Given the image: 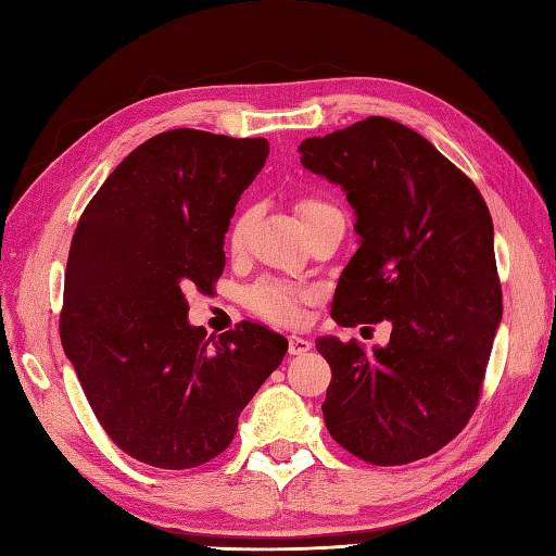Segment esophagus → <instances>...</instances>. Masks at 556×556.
Returning <instances> with one entry per match:
<instances>
[{
	"mask_svg": "<svg viewBox=\"0 0 556 556\" xmlns=\"http://www.w3.org/2000/svg\"><path fill=\"white\" fill-rule=\"evenodd\" d=\"M308 349H311V342H308V340H304V337H296V334H292L290 340H288V351H290V356H302V354H306Z\"/></svg>",
	"mask_w": 556,
	"mask_h": 556,
	"instance_id": "obj_1",
	"label": "esophagus"
}]
</instances>
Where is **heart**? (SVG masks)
<instances>
[{
	"label": "heart",
	"mask_w": 556,
	"mask_h": 556,
	"mask_svg": "<svg viewBox=\"0 0 556 556\" xmlns=\"http://www.w3.org/2000/svg\"><path fill=\"white\" fill-rule=\"evenodd\" d=\"M332 210L334 207H330L328 202H323L318 198H302L296 202V216H300L302 226L311 224L314 219H318L320 214L332 212ZM250 224H252L250 214L236 216L231 228H228V250L240 252L245 248ZM248 304L254 314H260L262 318L274 320V323H294L300 318V304H296V296L286 288L274 286V282H260V286H254L248 292Z\"/></svg>",
	"instance_id": "obj_1"
}]
</instances>
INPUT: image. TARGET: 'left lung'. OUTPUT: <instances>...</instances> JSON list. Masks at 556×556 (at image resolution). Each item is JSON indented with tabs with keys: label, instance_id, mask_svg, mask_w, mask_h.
<instances>
[{
	"label": "left lung",
	"instance_id": "1",
	"mask_svg": "<svg viewBox=\"0 0 556 556\" xmlns=\"http://www.w3.org/2000/svg\"><path fill=\"white\" fill-rule=\"evenodd\" d=\"M302 165L342 186L358 250L332 318L391 323L387 346L318 337L332 380V439L370 465H408L443 448L471 417L503 320L493 219L448 157L401 122L368 117L300 143Z\"/></svg>",
	"mask_w": 556,
	"mask_h": 556
}]
</instances>
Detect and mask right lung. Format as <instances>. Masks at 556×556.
<instances>
[{"label":"right lung","mask_w":556,"mask_h":556,"mask_svg":"<svg viewBox=\"0 0 556 556\" xmlns=\"http://www.w3.org/2000/svg\"><path fill=\"white\" fill-rule=\"evenodd\" d=\"M266 139L172 129L119 162L79 216L61 342L105 434L139 463L191 469L233 441L288 340L240 323L214 340L186 290L224 274V236Z\"/></svg>","instance_id":"obj_1"}]
</instances>
